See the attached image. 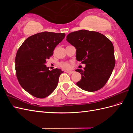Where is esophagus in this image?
<instances>
[{
	"label": "esophagus",
	"mask_w": 133,
	"mask_h": 133,
	"mask_svg": "<svg viewBox=\"0 0 133 133\" xmlns=\"http://www.w3.org/2000/svg\"><path fill=\"white\" fill-rule=\"evenodd\" d=\"M66 73H69V74H73L74 73L73 71H65Z\"/></svg>",
	"instance_id": "esophagus-1"
}]
</instances>
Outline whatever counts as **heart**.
<instances>
[{"instance_id":"obj_1","label":"heart","mask_w":133,"mask_h":133,"mask_svg":"<svg viewBox=\"0 0 133 133\" xmlns=\"http://www.w3.org/2000/svg\"><path fill=\"white\" fill-rule=\"evenodd\" d=\"M60 66L63 69H68L70 68V65L69 63H62L59 64Z\"/></svg>"}]
</instances>
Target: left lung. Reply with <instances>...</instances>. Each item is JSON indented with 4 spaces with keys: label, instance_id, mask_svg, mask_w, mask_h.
<instances>
[{
    "label": "left lung",
    "instance_id": "8db88e82",
    "mask_svg": "<svg viewBox=\"0 0 133 133\" xmlns=\"http://www.w3.org/2000/svg\"><path fill=\"white\" fill-rule=\"evenodd\" d=\"M66 41L76 49V59L85 64L84 69H76L82 75L77 85L87 91L101 89L113 70L115 60L111 42L99 32L80 30L69 33Z\"/></svg>",
    "mask_w": 133,
    "mask_h": 133
}]
</instances>
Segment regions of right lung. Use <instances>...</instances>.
Listing matches in <instances>:
<instances>
[{"mask_svg": "<svg viewBox=\"0 0 133 133\" xmlns=\"http://www.w3.org/2000/svg\"><path fill=\"white\" fill-rule=\"evenodd\" d=\"M65 36L42 32L28 38L19 48L15 60L17 79L23 89L36 98L48 96L57 87L64 71L57 68L49 70L45 63Z\"/></svg>", "mask_w": 133, "mask_h": 133, "instance_id": "obj_1", "label": "right lung"}]
</instances>
